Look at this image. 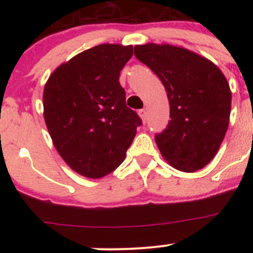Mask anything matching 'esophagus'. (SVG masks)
<instances>
[{"label":"esophagus","instance_id":"obj_1","mask_svg":"<svg viewBox=\"0 0 253 253\" xmlns=\"http://www.w3.org/2000/svg\"><path fill=\"white\" fill-rule=\"evenodd\" d=\"M138 115L142 119V121L145 124V122H147V110H145V109H141V110L138 111Z\"/></svg>","mask_w":253,"mask_h":253}]
</instances>
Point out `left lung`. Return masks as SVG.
Returning <instances> with one entry per match:
<instances>
[{"instance_id":"8db88e82","label":"left lung","mask_w":253,"mask_h":253,"mask_svg":"<svg viewBox=\"0 0 253 253\" xmlns=\"http://www.w3.org/2000/svg\"><path fill=\"white\" fill-rule=\"evenodd\" d=\"M134 56L159 77L168 93L170 121L155 134L163 158L180 171L205 168L229 126L231 91L225 76L206 57L172 45H136Z\"/></svg>"}]
</instances>
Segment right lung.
I'll list each match as a JSON object with an SVG mask.
<instances>
[{"label": "right lung", "instance_id": "obj_1", "mask_svg": "<svg viewBox=\"0 0 253 253\" xmlns=\"http://www.w3.org/2000/svg\"><path fill=\"white\" fill-rule=\"evenodd\" d=\"M133 46L101 44L58 66L44 88L45 124L71 169L99 178L120 167L142 125L126 106L120 72Z\"/></svg>", "mask_w": 253, "mask_h": 253}]
</instances>
